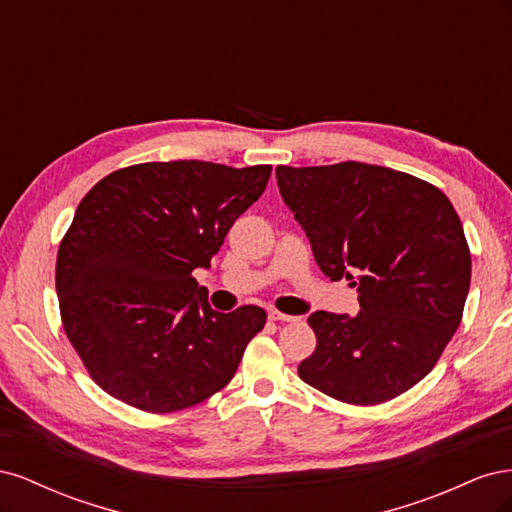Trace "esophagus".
I'll return each instance as SVG.
<instances>
[{
  "label": "esophagus",
  "mask_w": 512,
  "mask_h": 512,
  "mask_svg": "<svg viewBox=\"0 0 512 512\" xmlns=\"http://www.w3.org/2000/svg\"><path fill=\"white\" fill-rule=\"evenodd\" d=\"M269 320H271V322H292L294 316H288V314L277 312V309H271V312H269Z\"/></svg>",
  "instance_id": "esophagus-1"
}]
</instances>
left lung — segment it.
Masks as SVG:
<instances>
[{"label": "left lung", "mask_w": 512, "mask_h": 512, "mask_svg": "<svg viewBox=\"0 0 512 512\" xmlns=\"http://www.w3.org/2000/svg\"><path fill=\"white\" fill-rule=\"evenodd\" d=\"M284 203L322 273L354 280L356 316L314 312L316 350L299 378L352 406L384 404L436 367L457 331L472 258L436 185L363 162L277 166Z\"/></svg>", "instance_id": "obj_1"}]
</instances>
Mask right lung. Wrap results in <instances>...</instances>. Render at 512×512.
<instances>
[{"label": "right lung", "mask_w": 512, "mask_h": 512, "mask_svg": "<svg viewBox=\"0 0 512 512\" xmlns=\"http://www.w3.org/2000/svg\"><path fill=\"white\" fill-rule=\"evenodd\" d=\"M271 164L145 162L100 179L59 243L61 324L102 391L166 414L209 399L235 376L267 312L209 307L192 271L265 192Z\"/></svg>", "instance_id": "obj_1"}]
</instances>
